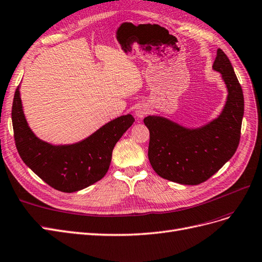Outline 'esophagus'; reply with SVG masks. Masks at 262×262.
<instances>
[{
    "label": "esophagus",
    "mask_w": 262,
    "mask_h": 262,
    "mask_svg": "<svg viewBox=\"0 0 262 262\" xmlns=\"http://www.w3.org/2000/svg\"><path fill=\"white\" fill-rule=\"evenodd\" d=\"M148 113V108L146 105H139L135 110V115H136L138 119H141V117L145 116Z\"/></svg>",
    "instance_id": "1"
}]
</instances>
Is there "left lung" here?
Here are the masks:
<instances>
[{
	"instance_id": "1",
	"label": "left lung",
	"mask_w": 262,
	"mask_h": 262,
	"mask_svg": "<svg viewBox=\"0 0 262 262\" xmlns=\"http://www.w3.org/2000/svg\"><path fill=\"white\" fill-rule=\"evenodd\" d=\"M212 69L227 88L221 114L197 128H188L163 116L149 115L148 158L155 172L183 185H198L215 174L234 156L244 116L243 90L229 57L217 49Z\"/></svg>"
}]
</instances>
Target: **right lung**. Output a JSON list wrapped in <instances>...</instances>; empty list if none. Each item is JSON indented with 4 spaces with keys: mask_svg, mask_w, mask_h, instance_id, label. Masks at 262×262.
Here are the masks:
<instances>
[{
    "mask_svg": "<svg viewBox=\"0 0 262 262\" xmlns=\"http://www.w3.org/2000/svg\"><path fill=\"white\" fill-rule=\"evenodd\" d=\"M12 122L18 154L32 172L56 190L74 192L100 181L106 174L115 143L135 119L122 115L89 137L72 145H52L38 138L24 114L19 86L15 91Z\"/></svg>",
    "mask_w": 262,
    "mask_h": 262,
    "instance_id": "obj_1",
    "label": "right lung"
}]
</instances>
